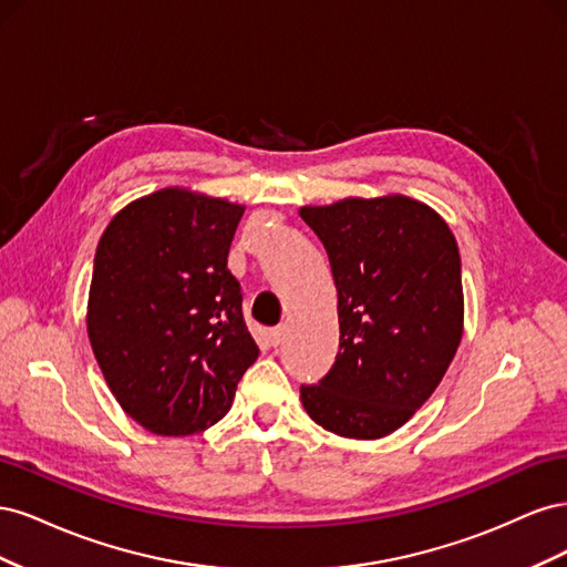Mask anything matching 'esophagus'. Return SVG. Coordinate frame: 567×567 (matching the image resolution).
I'll list each match as a JSON object with an SVG mask.
<instances>
[{
	"instance_id": "obj_1",
	"label": "esophagus",
	"mask_w": 567,
	"mask_h": 567,
	"mask_svg": "<svg viewBox=\"0 0 567 567\" xmlns=\"http://www.w3.org/2000/svg\"><path fill=\"white\" fill-rule=\"evenodd\" d=\"M284 338H286V329H284V326H277V329H271V331H269V342H271L274 348L281 346Z\"/></svg>"
}]
</instances>
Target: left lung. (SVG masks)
<instances>
[{"label": "left lung", "instance_id": "1", "mask_svg": "<svg viewBox=\"0 0 567 567\" xmlns=\"http://www.w3.org/2000/svg\"><path fill=\"white\" fill-rule=\"evenodd\" d=\"M338 290L340 350L319 385H302L307 414L340 437L398 431L440 385L463 333L456 238L409 196L305 205Z\"/></svg>", "mask_w": 567, "mask_h": 567}]
</instances>
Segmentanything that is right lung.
Wrapping results in <instances>:
<instances>
[{
  "mask_svg": "<svg viewBox=\"0 0 567 567\" xmlns=\"http://www.w3.org/2000/svg\"><path fill=\"white\" fill-rule=\"evenodd\" d=\"M241 217L238 203L161 188L120 210L96 246L92 350L117 404L151 433L215 425L260 354L227 269Z\"/></svg>",
  "mask_w": 567,
  "mask_h": 567,
  "instance_id": "right-lung-1",
  "label": "right lung"
}]
</instances>
